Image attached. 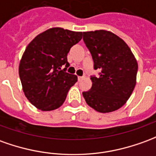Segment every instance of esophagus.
<instances>
[{
  "instance_id": "34e87169",
  "label": "esophagus",
  "mask_w": 156,
  "mask_h": 156,
  "mask_svg": "<svg viewBox=\"0 0 156 156\" xmlns=\"http://www.w3.org/2000/svg\"><path fill=\"white\" fill-rule=\"evenodd\" d=\"M83 78H84V76H81V77H78V81L80 82V81H82V80H83Z\"/></svg>"
}]
</instances>
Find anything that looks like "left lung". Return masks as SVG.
Wrapping results in <instances>:
<instances>
[{
  "label": "left lung",
  "mask_w": 156,
  "mask_h": 156,
  "mask_svg": "<svg viewBox=\"0 0 156 156\" xmlns=\"http://www.w3.org/2000/svg\"><path fill=\"white\" fill-rule=\"evenodd\" d=\"M83 40L99 76H91L92 87L83 92L86 103L101 113L121 108L136 84L138 63L123 40L105 30L83 33Z\"/></svg>",
  "instance_id": "obj_1"
}]
</instances>
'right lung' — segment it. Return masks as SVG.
Listing matches in <instances>:
<instances>
[{
    "mask_svg": "<svg viewBox=\"0 0 156 156\" xmlns=\"http://www.w3.org/2000/svg\"><path fill=\"white\" fill-rule=\"evenodd\" d=\"M82 36V32L53 28L40 34L27 46L19 64V77L25 96L35 107L46 112L64 103L68 90L78 81L76 75L66 72L67 53Z\"/></svg>",
    "mask_w": 156,
    "mask_h": 156,
    "instance_id": "right-lung-1",
    "label": "right lung"
}]
</instances>
